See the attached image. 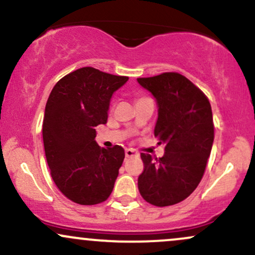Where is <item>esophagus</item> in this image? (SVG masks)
Wrapping results in <instances>:
<instances>
[{
	"label": "esophagus",
	"mask_w": 255,
	"mask_h": 255,
	"mask_svg": "<svg viewBox=\"0 0 255 255\" xmlns=\"http://www.w3.org/2000/svg\"><path fill=\"white\" fill-rule=\"evenodd\" d=\"M126 158H131V157H136L137 156V152H135L134 150H130V148H127L125 152Z\"/></svg>",
	"instance_id": "obj_1"
}]
</instances>
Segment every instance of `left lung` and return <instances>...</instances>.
Returning <instances> with one entry per match:
<instances>
[{
	"mask_svg": "<svg viewBox=\"0 0 255 255\" xmlns=\"http://www.w3.org/2000/svg\"><path fill=\"white\" fill-rule=\"evenodd\" d=\"M156 99L154 136L165 145L162 158L141 153L144 171L137 188L147 203L170 206L194 192L203 177L213 144V119L209 99L178 73L136 79Z\"/></svg>",
	"mask_w": 255,
	"mask_h": 255,
	"instance_id": "1",
	"label": "left lung"
}]
</instances>
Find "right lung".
Segmentation results:
<instances>
[{
  "mask_svg": "<svg viewBox=\"0 0 255 255\" xmlns=\"http://www.w3.org/2000/svg\"><path fill=\"white\" fill-rule=\"evenodd\" d=\"M127 81L84 67L61 79L49 96L43 120L46 162L57 188L74 203H103L113 192L125 150L99 147L96 127L107 124L111 97Z\"/></svg>",
  "mask_w": 255,
  "mask_h": 255,
  "instance_id": "right-lung-1",
  "label": "right lung"
}]
</instances>
